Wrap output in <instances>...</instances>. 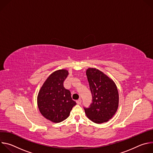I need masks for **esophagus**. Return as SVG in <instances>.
<instances>
[{
	"instance_id": "34e87169",
	"label": "esophagus",
	"mask_w": 153,
	"mask_h": 153,
	"mask_svg": "<svg viewBox=\"0 0 153 153\" xmlns=\"http://www.w3.org/2000/svg\"><path fill=\"white\" fill-rule=\"evenodd\" d=\"M81 102H82L81 99H78L77 100H76V103H77V104H78V105L80 104V103H81Z\"/></svg>"
}]
</instances>
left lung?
Segmentation results:
<instances>
[{"instance_id":"left-lung-1","label":"left lung","mask_w":153,"mask_h":153,"mask_svg":"<svg viewBox=\"0 0 153 153\" xmlns=\"http://www.w3.org/2000/svg\"><path fill=\"white\" fill-rule=\"evenodd\" d=\"M92 94V103L85 108L86 116L96 123L111 119L119 106V93L114 81L101 71L90 68L86 72Z\"/></svg>"}]
</instances>
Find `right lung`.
<instances>
[{"label": "right lung", "instance_id": "obj_1", "mask_svg": "<svg viewBox=\"0 0 153 153\" xmlns=\"http://www.w3.org/2000/svg\"><path fill=\"white\" fill-rule=\"evenodd\" d=\"M68 75L66 70L54 71L43 84L38 94L37 105L40 113L54 123L66 119L76 105L71 98V92L63 86Z\"/></svg>", "mask_w": 153, "mask_h": 153}]
</instances>
